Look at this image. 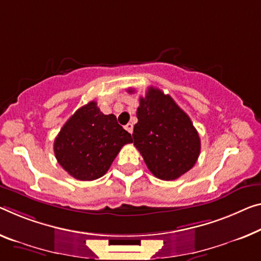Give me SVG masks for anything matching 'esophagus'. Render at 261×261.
Returning <instances> with one entry per match:
<instances>
[{
	"label": "esophagus",
	"instance_id": "esophagus-1",
	"mask_svg": "<svg viewBox=\"0 0 261 261\" xmlns=\"http://www.w3.org/2000/svg\"><path fill=\"white\" fill-rule=\"evenodd\" d=\"M125 128H126V130L129 132L130 134L133 133V123H127V125L125 126Z\"/></svg>",
	"mask_w": 261,
	"mask_h": 261
}]
</instances>
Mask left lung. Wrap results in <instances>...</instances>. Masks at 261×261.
Instances as JSON below:
<instances>
[{"label":"left lung","mask_w":261,"mask_h":261,"mask_svg":"<svg viewBox=\"0 0 261 261\" xmlns=\"http://www.w3.org/2000/svg\"><path fill=\"white\" fill-rule=\"evenodd\" d=\"M133 93V90H128ZM134 146L151 174L172 181L189 171L200 153V139L186 112L169 94L149 87L136 111Z\"/></svg>","instance_id":"8db88e82"}]
</instances>
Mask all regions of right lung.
Segmentation results:
<instances>
[{"instance_id": "1", "label": "right lung", "mask_w": 261, "mask_h": 261, "mask_svg": "<svg viewBox=\"0 0 261 261\" xmlns=\"http://www.w3.org/2000/svg\"><path fill=\"white\" fill-rule=\"evenodd\" d=\"M133 142L114 114L105 115L95 101L80 107L67 120L54 143L58 163L72 177L93 181L110 169L121 148Z\"/></svg>"}]
</instances>
